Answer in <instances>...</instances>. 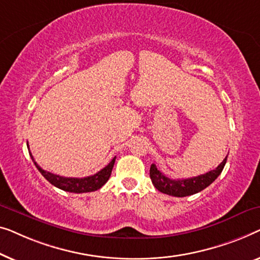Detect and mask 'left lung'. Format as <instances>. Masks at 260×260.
I'll list each match as a JSON object with an SVG mask.
<instances>
[{"mask_svg": "<svg viewBox=\"0 0 260 260\" xmlns=\"http://www.w3.org/2000/svg\"><path fill=\"white\" fill-rule=\"evenodd\" d=\"M226 160H228V156L222 160L220 165L207 173L188 179H177V180L167 178L156 168L154 164H152L151 170H149V177H151L154 187L161 193L173 197H187L196 194L210 186L224 170Z\"/></svg>", "mask_w": 260, "mask_h": 260, "instance_id": "1", "label": "left lung"}]
</instances>
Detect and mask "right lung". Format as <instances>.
Here are the masks:
<instances>
[{"instance_id": "add662e5", "label": "right lung", "mask_w": 260, "mask_h": 260, "mask_svg": "<svg viewBox=\"0 0 260 260\" xmlns=\"http://www.w3.org/2000/svg\"><path fill=\"white\" fill-rule=\"evenodd\" d=\"M30 154L32 161H34L35 166L38 170L40 171L43 177H45L47 180H48L50 184L55 186V187L62 189V191L66 192H72V193H87V192H94L96 189L101 188L106 182L108 181L109 177H111L113 166H114L115 162V158L112 159V161L108 164L107 166L102 168L101 171H99L98 173H95L93 175H89V177H85V178H66V177H60V175H56L54 173H50V172H47L45 170H42L38 164L35 162L34 158H32L31 153L29 152Z\"/></svg>"}]
</instances>
